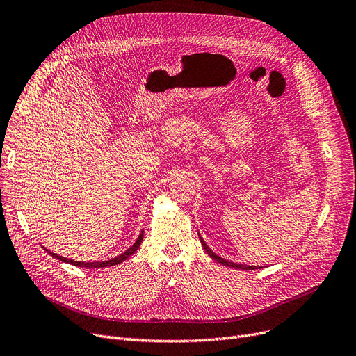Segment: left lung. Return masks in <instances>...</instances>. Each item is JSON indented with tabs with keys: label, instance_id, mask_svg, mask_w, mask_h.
<instances>
[{
	"label": "left lung",
	"instance_id": "1",
	"mask_svg": "<svg viewBox=\"0 0 356 356\" xmlns=\"http://www.w3.org/2000/svg\"><path fill=\"white\" fill-rule=\"evenodd\" d=\"M199 239H200V242H202V247H203V250L208 252V255H209L212 259L218 261V263H219V264H222V266L231 267V268H235V270H258V268H263V267H259V266H245V264H236V263H232V261H228V259H225V258H222V257L216 255V254H215V252L208 247L207 242L203 241V238L200 236V234H199Z\"/></svg>",
	"mask_w": 356,
	"mask_h": 356
}]
</instances>
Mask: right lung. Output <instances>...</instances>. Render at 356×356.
<instances>
[{"instance_id":"1","label":"right lung","mask_w":356,"mask_h":356,"mask_svg":"<svg viewBox=\"0 0 356 356\" xmlns=\"http://www.w3.org/2000/svg\"><path fill=\"white\" fill-rule=\"evenodd\" d=\"M143 238H144V231H141L140 232V235H138V238H137V241L134 242L133 245H131L125 252H122L121 255H118V257H115V258H111V259H105V261H93V263H85V261H74V259H69V258H65V257H62V255H58V254H54V252H51L50 250H46L44 247V250L49 252V255H51L53 258H56V259H59V261H62V263H67V264H72V266H76V267H85V268H105V267H112V266H117V264H121L122 261H125L127 258H129L131 255H133L138 248H140V245H141V242H143Z\"/></svg>"}]
</instances>
